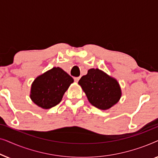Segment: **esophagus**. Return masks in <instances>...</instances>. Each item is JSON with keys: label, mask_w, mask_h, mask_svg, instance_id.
Masks as SVG:
<instances>
[{"label": "esophagus", "mask_w": 158, "mask_h": 158, "mask_svg": "<svg viewBox=\"0 0 158 158\" xmlns=\"http://www.w3.org/2000/svg\"><path fill=\"white\" fill-rule=\"evenodd\" d=\"M79 80H80V77H75V78H74V81L76 82V83H77V82H78Z\"/></svg>", "instance_id": "34e87169"}]
</instances>
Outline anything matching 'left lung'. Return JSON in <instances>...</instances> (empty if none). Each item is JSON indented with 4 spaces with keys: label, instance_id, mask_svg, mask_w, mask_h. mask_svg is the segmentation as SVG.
<instances>
[{
    "label": "left lung",
    "instance_id": "obj_1",
    "mask_svg": "<svg viewBox=\"0 0 158 158\" xmlns=\"http://www.w3.org/2000/svg\"><path fill=\"white\" fill-rule=\"evenodd\" d=\"M78 84L94 106L101 110H107L119 101L122 89L118 82L99 70L91 68L80 79Z\"/></svg>",
    "mask_w": 158,
    "mask_h": 158
}]
</instances>
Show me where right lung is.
I'll list each match as a JSON object with an SVG mask.
<instances>
[{"mask_svg": "<svg viewBox=\"0 0 158 158\" xmlns=\"http://www.w3.org/2000/svg\"><path fill=\"white\" fill-rule=\"evenodd\" d=\"M73 82V77L62 68L55 67L36 77L31 84L30 98L42 109H51L62 101Z\"/></svg>", "mask_w": 158, "mask_h": 158, "instance_id": "obj_1", "label": "right lung"}]
</instances>
